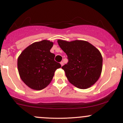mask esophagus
Listing matches in <instances>:
<instances>
[{"mask_svg":"<svg viewBox=\"0 0 123 123\" xmlns=\"http://www.w3.org/2000/svg\"><path fill=\"white\" fill-rule=\"evenodd\" d=\"M60 64H61L62 66H63V65H64V63H63V62H60Z\"/></svg>","mask_w":123,"mask_h":123,"instance_id":"obj_1","label":"esophagus"}]
</instances>
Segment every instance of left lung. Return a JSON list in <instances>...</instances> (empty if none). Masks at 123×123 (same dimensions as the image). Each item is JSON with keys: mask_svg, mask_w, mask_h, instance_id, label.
<instances>
[{"mask_svg": "<svg viewBox=\"0 0 123 123\" xmlns=\"http://www.w3.org/2000/svg\"><path fill=\"white\" fill-rule=\"evenodd\" d=\"M60 48L67 55L68 62L62 68L72 85L86 89L98 80L102 71V58L98 50L88 42L59 40Z\"/></svg>", "mask_w": 123, "mask_h": 123, "instance_id": "8db88e82", "label": "left lung"}]
</instances>
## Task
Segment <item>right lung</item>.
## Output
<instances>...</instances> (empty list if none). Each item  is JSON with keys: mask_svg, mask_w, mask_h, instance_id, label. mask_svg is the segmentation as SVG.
<instances>
[{"mask_svg": "<svg viewBox=\"0 0 123 123\" xmlns=\"http://www.w3.org/2000/svg\"><path fill=\"white\" fill-rule=\"evenodd\" d=\"M53 43L48 40L36 42L23 50L18 57L17 65L20 77L32 89L41 90L51 81L55 71L61 64L54 60L50 52Z\"/></svg>", "mask_w": 123, "mask_h": 123, "instance_id": "1", "label": "right lung"}]
</instances>
